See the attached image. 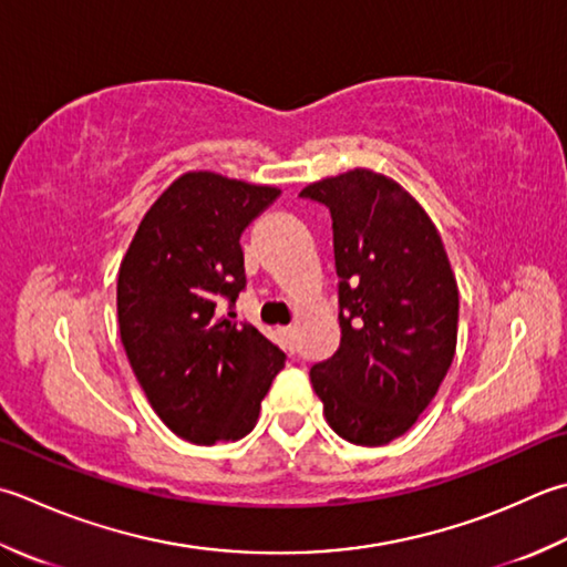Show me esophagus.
Listing matches in <instances>:
<instances>
[{
  "mask_svg": "<svg viewBox=\"0 0 567 567\" xmlns=\"http://www.w3.org/2000/svg\"><path fill=\"white\" fill-rule=\"evenodd\" d=\"M277 334H280L282 347H285L287 351H295V349H297V329H295V327L277 329Z\"/></svg>",
  "mask_w": 567,
  "mask_h": 567,
  "instance_id": "1",
  "label": "esophagus"
}]
</instances>
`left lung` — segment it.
Wrapping results in <instances>:
<instances>
[{
	"instance_id": "obj_1",
	"label": "left lung",
	"mask_w": 567,
	"mask_h": 567,
	"mask_svg": "<svg viewBox=\"0 0 567 567\" xmlns=\"http://www.w3.org/2000/svg\"><path fill=\"white\" fill-rule=\"evenodd\" d=\"M334 230L341 343L309 379L339 437L379 447L405 435L445 381L460 292L425 208L401 184L351 169L302 188Z\"/></svg>"
}]
</instances>
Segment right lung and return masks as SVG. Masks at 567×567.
<instances>
[{
	"label": "right lung",
	"mask_w": 567,
	"mask_h": 567,
	"mask_svg": "<svg viewBox=\"0 0 567 567\" xmlns=\"http://www.w3.org/2000/svg\"><path fill=\"white\" fill-rule=\"evenodd\" d=\"M280 188L214 172L179 176L144 214L117 275L120 339L154 413L194 445L240 440L285 353L218 317L246 290L240 236Z\"/></svg>",
	"instance_id": "right-lung-1"
}]
</instances>
